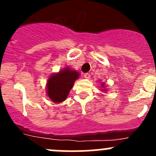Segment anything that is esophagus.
Returning <instances> with one entry per match:
<instances>
[{"label":"esophagus","instance_id":"1","mask_svg":"<svg viewBox=\"0 0 156 156\" xmlns=\"http://www.w3.org/2000/svg\"><path fill=\"white\" fill-rule=\"evenodd\" d=\"M84 77L85 78H87V79H89V78H90V75L89 73H85L84 74Z\"/></svg>","mask_w":156,"mask_h":156}]
</instances>
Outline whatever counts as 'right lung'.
<instances>
[{"label": "right lung", "instance_id": "obj_1", "mask_svg": "<svg viewBox=\"0 0 156 156\" xmlns=\"http://www.w3.org/2000/svg\"><path fill=\"white\" fill-rule=\"evenodd\" d=\"M78 73L69 68L50 76L48 81V95L54 103L66 100L74 82L78 79Z\"/></svg>", "mask_w": 156, "mask_h": 156}]
</instances>
